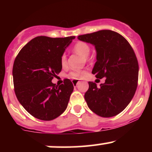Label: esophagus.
<instances>
[{
  "label": "esophagus",
  "instance_id": "1",
  "mask_svg": "<svg viewBox=\"0 0 152 152\" xmlns=\"http://www.w3.org/2000/svg\"><path fill=\"white\" fill-rule=\"evenodd\" d=\"M78 81H78V80H77V79L72 80V83H73V84H74V86H76V85H77V83H78Z\"/></svg>",
  "mask_w": 152,
  "mask_h": 152
}]
</instances>
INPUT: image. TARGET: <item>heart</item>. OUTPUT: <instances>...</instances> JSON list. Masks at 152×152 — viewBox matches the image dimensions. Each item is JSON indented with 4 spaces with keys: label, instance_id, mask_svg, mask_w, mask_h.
Listing matches in <instances>:
<instances>
[{
    "label": "heart",
    "instance_id": "b5f03b06",
    "mask_svg": "<svg viewBox=\"0 0 152 152\" xmlns=\"http://www.w3.org/2000/svg\"><path fill=\"white\" fill-rule=\"evenodd\" d=\"M73 50L76 53L81 54V55L85 56V58L88 59L89 56L88 54L90 53L91 48L88 43L83 41H78L77 43H75L73 47ZM61 64L62 67H65L67 65V56L66 54L64 53L61 56ZM87 74V71L86 70H74L71 71L68 74V77L72 78V79H77V78H81L84 77Z\"/></svg>",
    "mask_w": 152,
    "mask_h": 152
}]
</instances>
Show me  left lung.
Listing matches in <instances>:
<instances>
[{
    "label": "left lung",
    "instance_id": "left-lung-1",
    "mask_svg": "<svg viewBox=\"0 0 152 152\" xmlns=\"http://www.w3.org/2000/svg\"><path fill=\"white\" fill-rule=\"evenodd\" d=\"M96 50V62L92 70L97 78H106L98 87L88 82L84 98L88 108L102 117L121 113L134 97L138 85L139 64L133 48L121 34L111 30L78 36Z\"/></svg>",
    "mask_w": 152,
    "mask_h": 152
}]
</instances>
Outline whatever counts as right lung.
Segmentation results:
<instances>
[{"label": "right lung", "instance_id": "right-lung-1", "mask_svg": "<svg viewBox=\"0 0 152 152\" xmlns=\"http://www.w3.org/2000/svg\"><path fill=\"white\" fill-rule=\"evenodd\" d=\"M75 36H38L26 44L15 57L13 85L20 104L35 118L50 121L68 106L74 85L66 78L58 86L51 82L62 69L61 56Z\"/></svg>", "mask_w": 152, "mask_h": 152}]
</instances>
